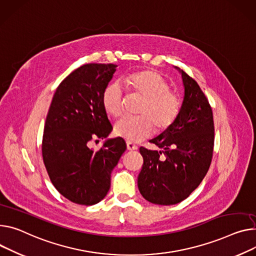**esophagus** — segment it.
Segmentation results:
<instances>
[{
    "label": "esophagus",
    "mask_w": 256,
    "mask_h": 256,
    "mask_svg": "<svg viewBox=\"0 0 256 256\" xmlns=\"http://www.w3.org/2000/svg\"><path fill=\"white\" fill-rule=\"evenodd\" d=\"M137 148H138V146L133 144L132 142H127V150H136Z\"/></svg>",
    "instance_id": "obj_1"
}]
</instances>
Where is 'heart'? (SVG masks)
Wrapping results in <instances>:
<instances>
[{
	"instance_id": "heart-1",
	"label": "heart",
	"mask_w": 256,
	"mask_h": 256,
	"mask_svg": "<svg viewBox=\"0 0 256 256\" xmlns=\"http://www.w3.org/2000/svg\"><path fill=\"white\" fill-rule=\"evenodd\" d=\"M123 84L131 94L142 98L137 110L138 116H125L114 125V133L129 142H138L148 138L154 132L164 131L172 126L180 112V100L165 78L154 70H142L127 74ZM102 106L112 116L123 114L124 93L119 82L108 83L102 96Z\"/></svg>"
}]
</instances>
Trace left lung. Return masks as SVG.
<instances>
[{
  "mask_svg": "<svg viewBox=\"0 0 256 256\" xmlns=\"http://www.w3.org/2000/svg\"><path fill=\"white\" fill-rule=\"evenodd\" d=\"M184 100L171 127L150 140L160 148H140L144 165L137 186L144 198L158 205L178 204L199 186L210 167L214 146L211 106L192 78L182 70Z\"/></svg>",
  "mask_w": 256,
  "mask_h": 256,
  "instance_id": "8db88e82",
  "label": "left lung"
}]
</instances>
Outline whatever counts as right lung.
Here are the masks:
<instances>
[{"mask_svg": "<svg viewBox=\"0 0 256 256\" xmlns=\"http://www.w3.org/2000/svg\"><path fill=\"white\" fill-rule=\"evenodd\" d=\"M116 64H89L70 72L57 87L46 118L43 161L51 182L64 198L94 205L106 196L110 173L126 150L123 138L106 140L94 150L91 142L106 138L112 125L102 96Z\"/></svg>", "mask_w": 256, "mask_h": 256, "instance_id": "add662e5", "label": "right lung"}]
</instances>
